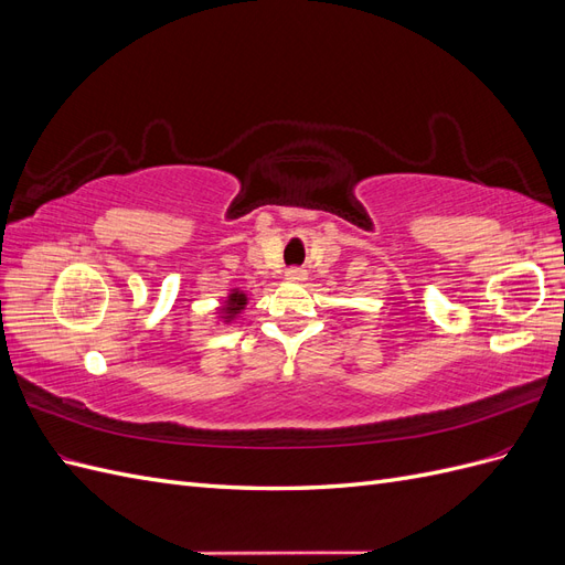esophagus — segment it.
<instances>
[{
  "instance_id": "esophagus-1",
  "label": "esophagus",
  "mask_w": 565,
  "mask_h": 565,
  "mask_svg": "<svg viewBox=\"0 0 565 565\" xmlns=\"http://www.w3.org/2000/svg\"><path fill=\"white\" fill-rule=\"evenodd\" d=\"M285 276H287V280H292V282H303L306 280V270L299 268V266H292V268L285 270Z\"/></svg>"
}]
</instances>
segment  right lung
Wrapping results in <instances>:
<instances>
[{"label":"right lung","instance_id":"right-lung-1","mask_svg":"<svg viewBox=\"0 0 565 565\" xmlns=\"http://www.w3.org/2000/svg\"><path fill=\"white\" fill-rule=\"evenodd\" d=\"M245 303H247V297L243 292H237V289H233V292L228 295V301L224 303V309H221V313H224L226 320H233L245 309Z\"/></svg>","mask_w":565,"mask_h":565}]
</instances>
